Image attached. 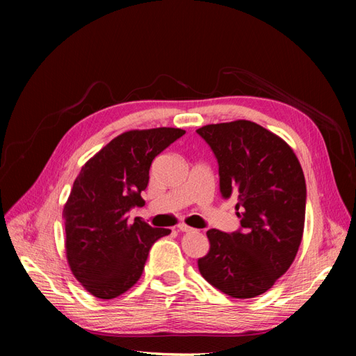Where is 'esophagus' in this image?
Masks as SVG:
<instances>
[{"label": "esophagus", "mask_w": 356, "mask_h": 356, "mask_svg": "<svg viewBox=\"0 0 356 356\" xmlns=\"http://www.w3.org/2000/svg\"><path fill=\"white\" fill-rule=\"evenodd\" d=\"M178 230H179V232H193L195 229L190 227V225H187V224H184V222H181V224H178Z\"/></svg>", "instance_id": "obj_1"}]
</instances>
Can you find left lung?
Listing matches in <instances>:
<instances>
[{
  "label": "left lung",
  "mask_w": 356,
  "mask_h": 356,
  "mask_svg": "<svg viewBox=\"0 0 356 356\" xmlns=\"http://www.w3.org/2000/svg\"><path fill=\"white\" fill-rule=\"evenodd\" d=\"M196 132L218 160L221 195L238 197L242 227L207 232L209 251L197 260L199 272L233 298L257 297L288 270L303 239V169L281 136L254 122L207 124Z\"/></svg>",
  "instance_id": "8db88e82"
}]
</instances>
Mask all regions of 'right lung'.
I'll list each match as a JSON object with an SVG mask.
<instances>
[{
	"label": "right lung",
	"mask_w": 356,
	"mask_h": 356,
	"mask_svg": "<svg viewBox=\"0 0 356 356\" xmlns=\"http://www.w3.org/2000/svg\"><path fill=\"white\" fill-rule=\"evenodd\" d=\"M186 134L178 127L127 131L86 161L63 207L65 252L75 279L92 296H122L141 277L153 243L169 229L129 220L145 203L149 166L157 154Z\"/></svg>",
	"instance_id": "add662e5"
}]
</instances>
